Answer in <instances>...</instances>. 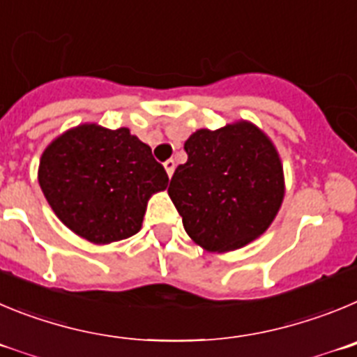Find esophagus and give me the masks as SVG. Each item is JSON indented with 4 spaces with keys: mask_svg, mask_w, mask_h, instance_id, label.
<instances>
[{
    "mask_svg": "<svg viewBox=\"0 0 357 357\" xmlns=\"http://www.w3.org/2000/svg\"><path fill=\"white\" fill-rule=\"evenodd\" d=\"M163 167H165L167 176H169V178H172V174H174V169H176V163H174V160H167V162L163 163Z\"/></svg>",
    "mask_w": 357,
    "mask_h": 357,
    "instance_id": "esophagus-1",
    "label": "esophagus"
}]
</instances>
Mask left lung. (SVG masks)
I'll use <instances>...</instances> for the list:
<instances>
[{"instance_id":"8db88e82","label":"left lung","mask_w":357,"mask_h":357,"mask_svg":"<svg viewBox=\"0 0 357 357\" xmlns=\"http://www.w3.org/2000/svg\"><path fill=\"white\" fill-rule=\"evenodd\" d=\"M188 160L178 165L169 195L186 234L208 252H227L261 236L284 199L281 156L250 121L194 131Z\"/></svg>"}]
</instances>
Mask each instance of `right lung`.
Masks as SVG:
<instances>
[{
	"instance_id": "obj_1",
	"label": "right lung",
	"mask_w": 357,
	"mask_h": 357,
	"mask_svg": "<svg viewBox=\"0 0 357 357\" xmlns=\"http://www.w3.org/2000/svg\"><path fill=\"white\" fill-rule=\"evenodd\" d=\"M51 210L82 238L119 242L139 233L147 201L165 190L167 172L128 128L78 124L51 140L38 163Z\"/></svg>"
}]
</instances>
